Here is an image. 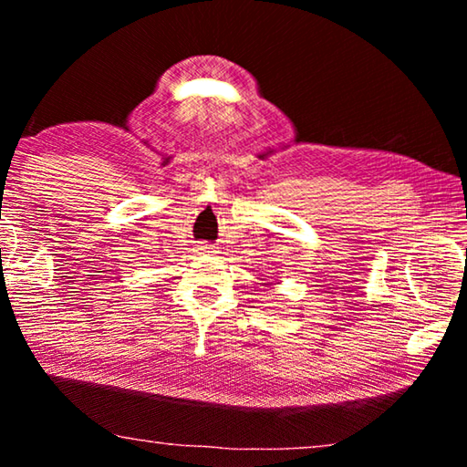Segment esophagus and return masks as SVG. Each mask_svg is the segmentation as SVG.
<instances>
[{
    "instance_id": "1",
    "label": "esophagus",
    "mask_w": 467,
    "mask_h": 467,
    "mask_svg": "<svg viewBox=\"0 0 467 467\" xmlns=\"http://www.w3.org/2000/svg\"><path fill=\"white\" fill-rule=\"evenodd\" d=\"M197 251H202V253H212V247H210V244H200V247H197Z\"/></svg>"
}]
</instances>
